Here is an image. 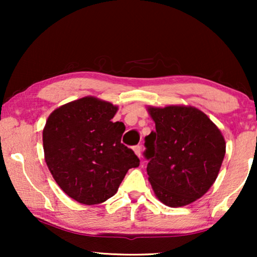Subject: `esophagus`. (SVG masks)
Returning a JSON list of instances; mask_svg holds the SVG:
<instances>
[{
	"mask_svg": "<svg viewBox=\"0 0 257 257\" xmlns=\"http://www.w3.org/2000/svg\"><path fill=\"white\" fill-rule=\"evenodd\" d=\"M133 151H135V153L138 156L139 158H142V147H140L139 145L138 146H135L133 147Z\"/></svg>",
	"mask_w": 257,
	"mask_h": 257,
	"instance_id": "34e87169",
	"label": "esophagus"
}]
</instances>
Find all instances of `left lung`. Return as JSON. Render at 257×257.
Segmentation results:
<instances>
[{"instance_id": "1", "label": "left lung", "mask_w": 257, "mask_h": 257, "mask_svg": "<svg viewBox=\"0 0 257 257\" xmlns=\"http://www.w3.org/2000/svg\"><path fill=\"white\" fill-rule=\"evenodd\" d=\"M156 132L145 138L149 181L164 205L182 207L205 195L226 154L219 127L194 106H149Z\"/></svg>"}]
</instances>
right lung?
I'll return each mask as SVG.
<instances>
[{
	"label": "right lung",
	"mask_w": 257,
	"mask_h": 257,
	"mask_svg": "<svg viewBox=\"0 0 257 257\" xmlns=\"http://www.w3.org/2000/svg\"><path fill=\"white\" fill-rule=\"evenodd\" d=\"M118 106L87 96L51 112L43 128L44 159L55 181L70 198L97 205L117 193L135 152L121 144L125 126L111 121Z\"/></svg>",
	"instance_id": "obj_1"
}]
</instances>
